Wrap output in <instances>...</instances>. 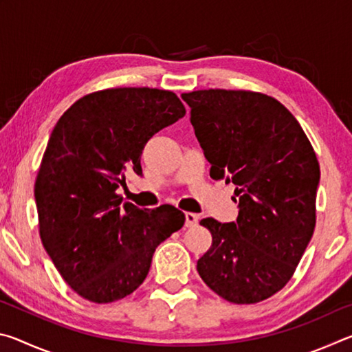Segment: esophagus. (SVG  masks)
<instances>
[{"instance_id":"34e87169","label":"esophagus","mask_w":352,"mask_h":352,"mask_svg":"<svg viewBox=\"0 0 352 352\" xmlns=\"http://www.w3.org/2000/svg\"><path fill=\"white\" fill-rule=\"evenodd\" d=\"M184 225L188 226V228H190V226H195L199 223V216L197 214H194V212H186L184 214Z\"/></svg>"}]
</instances>
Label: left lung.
<instances>
[{
    "instance_id": "1",
    "label": "left lung",
    "mask_w": 352,
    "mask_h": 352,
    "mask_svg": "<svg viewBox=\"0 0 352 352\" xmlns=\"http://www.w3.org/2000/svg\"><path fill=\"white\" fill-rule=\"evenodd\" d=\"M214 180L234 184L236 222L206 217L212 243L200 278L234 305H254L290 281L314 234L320 164L300 122L275 98L248 90L183 93Z\"/></svg>"
}]
</instances>
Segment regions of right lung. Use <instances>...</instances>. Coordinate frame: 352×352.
Segmentation results:
<instances>
[{
    "label": "right lung",
    "mask_w": 352,
    "mask_h": 352,
    "mask_svg": "<svg viewBox=\"0 0 352 352\" xmlns=\"http://www.w3.org/2000/svg\"><path fill=\"white\" fill-rule=\"evenodd\" d=\"M175 93L107 88L80 98L58 119L35 178L38 233L71 289L98 305L140 287L160 243L180 230L170 205L141 210L116 190L141 175L146 142L184 116Z\"/></svg>",
    "instance_id": "obj_1"
}]
</instances>
